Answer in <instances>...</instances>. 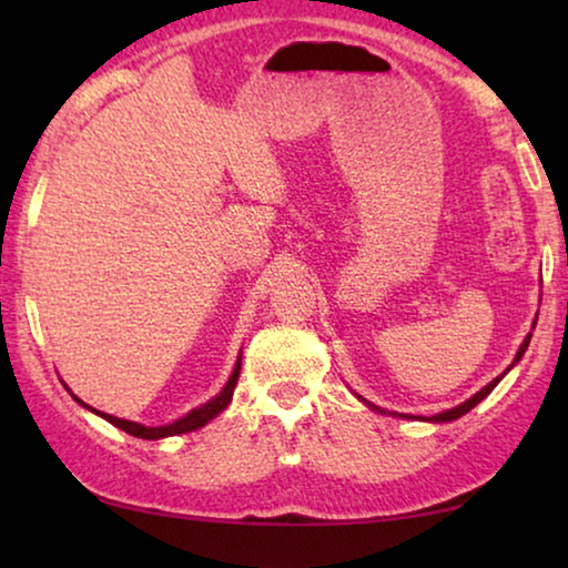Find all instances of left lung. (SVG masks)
Wrapping results in <instances>:
<instances>
[{
  "label": "left lung",
  "instance_id": "obj_1",
  "mask_svg": "<svg viewBox=\"0 0 568 568\" xmlns=\"http://www.w3.org/2000/svg\"><path fill=\"white\" fill-rule=\"evenodd\" d=\"M530 338H532V333H530V336H527V338H525V344H523V346H519V352H517V356H515V362H519V356H523V354H525V348H527V344H530ZM515 362H511V367H515ZM499 379H501V377H496V379H491V383H488V385H486V387H484V390H480V393H476V395H473V398H468V400H465V403H460V406H457V408H449V410H445V414H437V416H432V418H429V422H453V418H460L463 414H468V410H470V408H476V406H478V403H480V400H484V398H486V395H488V393H491L496 385H499ZM369 408H375V410H379L377 406H372V403H369ZM406 418H408V416H406Z\"/></svg>",
  "mask_w": 568,
  "mask_h": 568
}]
</instances>
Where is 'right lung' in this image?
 Segmentation results:
<instances>
[{
  "instance_id": "1",
  "label": "right lung",
  "mask_w": 568,
  "mask_h": 568,
  "mask_svg": "<svg viewBox=\"0 0 568 568\" xmlns=\"http://www.w3.org/2000/svg\"><path fill=\"white\" fill-rule=\"evenodd\" d=\"M237 377H240V362L235 364V372H232L230 383L224 385V390H222L220 395H216V398L204 403V406H201V408H193L189 416L178 418V422L168 424V426H142V424H136V422H126V418H115V416H111V414H100V410H98V414L103 416L105 422H111L113 426H119V429L131 434V437H139V439L173 437V434H185V432L199 429V426H204V424L212 422V418H214L216 414H222V410L230 406L232 393H235V385H237ZM77 400H80V398H77ZM80 403H82V400H80Z\"/></svg>"
}]
</instances>
